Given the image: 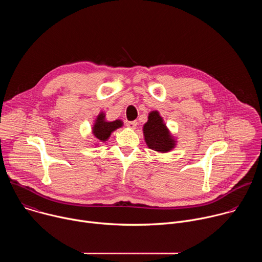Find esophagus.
<instances>
[{
	"instance_id": "esophagus-1",
	"label": "esophagus",
	"mask_w": 262,
	"mask_h": 262,
	"mask_svg": "<svg viewBox=\"0 0 262 262\" xmlns=\"http://www.w3.org/2000/svg\"><path fill=\"white\" fill-rule=\"evenodd\" d=\"M126 126L129 127L130 129H136L138 126V122L137 121H129L126 123Z\"/></svg>"
}]
</instances>
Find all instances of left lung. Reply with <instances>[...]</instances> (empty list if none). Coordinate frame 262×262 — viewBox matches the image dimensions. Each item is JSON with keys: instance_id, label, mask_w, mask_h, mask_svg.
I'll use <instances>...</instances> for the list:
<instances>
[{"instance_id": "1", "label": "left lung", "mask_w": 262, "mask_h": 262, "mask_svg": "<svg viewBox=\"0 0 262 262\" xmlns=\"http://www.w3.org/2000/svg\"><path fill=\"white\" fill-rule=\"evenodd\" d=\"M143 135L148 148L159 154L170 152L177 144L159 111H151L148 114V120L143 125Z\"/></svg>"}]
</instances>
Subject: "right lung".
<instances>
[{"label":"right lung","mask_w":262,"mask_h":262,"mask_svg":"<svg viewBox=\"0 0 262 262\" xmlns=\"http://www.w3.org/2000/svg\"><path fill=\"white\" fill-rule=\"evenodd\" d=\"M123 126V121L120 119L114 121H107L105 119L104 112H100L97 115L92 125V134L96 140L95 146H98L99 142H105L111 137L112 133Z\"/></svg>","instance_id":"1"}]
</instances>
